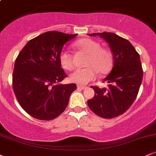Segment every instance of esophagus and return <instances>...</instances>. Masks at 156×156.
Instances as JSON below:
<instances>
[{"label": "esophagus", "mask_w": 156, "mask_h": 156, "mask_svg": "<svg viewBox=\"0 0 156 156\" xmlns=\"http://www.w3.org/2000/svg\"><path fill=\"white\" fill-rule=\"evenodd\" d=\"M77 87L81 89H85L87 88V87H86V86H82V85H80V84H78V85H77Z\"/></svg>", "instance_id": "34e87169"}]
</instances>
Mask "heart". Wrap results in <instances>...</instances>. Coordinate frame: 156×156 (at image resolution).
Listing matches in <instances>:
<instances>
[{"label":"heart","instance_id":"b5f03b06","mask_svg":"<svg viewBox=\"0 0 156 156\" xmlns=\"http://www.w3.org/2000/svg\"><path fill=\"white\" fill-rule=\"evenodd\" d=\"M74 45L86 54L88 58L83 69H78L71 73L69 79L78 84H87L96 78L98 72L105 74L110 70L113 64L112 54L108 50L101 48V44L89 38L81 39ZM60 64L64 69L71 70L73 67V57L67 51H63L59 56Z\"/></svg>","mask_w":156,"mask_h":156}]
</instances>
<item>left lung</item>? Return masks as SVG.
Masks as SVG:
<instances>
[{"mask_svg":"<svg viewBox=\"0 0 156 156\" xmlns=\"http://www.w3.org/2000/svg\"><path fill=\"white\" fill-rule=\"evenodd\" d=\"M108 42L114 64L108 76L103 79L108 89L92 87V99L87 101L94 114L105 119L121 115L130 108L139 92L143 77L140 56L128 40L114 33H94Z\"/></svg>","mask_w":156,"mask_h":156,"instance_id":"obj_1","label":"left lung"}]
</instances>
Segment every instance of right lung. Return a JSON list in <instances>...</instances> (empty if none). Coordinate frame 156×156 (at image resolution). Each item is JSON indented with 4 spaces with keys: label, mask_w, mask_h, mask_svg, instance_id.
I'll use <instances>...</instances> for the list:
<instances>
[{
    "label": "right lung",
    "mask_w": 156,
    "mask_h": 156,
    "mask_svg": "<svg viewBox=\"0 0 156 156\" xmlns=\"http://www.w3.org/2000/svg\"><path fill=\"white\" fill-rule=\"evenodd\" d=\"M77 34L48 31L27 42L15 62L12 86L20 105L31 117L51 120L67 108L75 83L62 84L67 76L59 56L64 44Z\"/></svg>",
    "instance_id": "obj_1"
}]
</instances>
